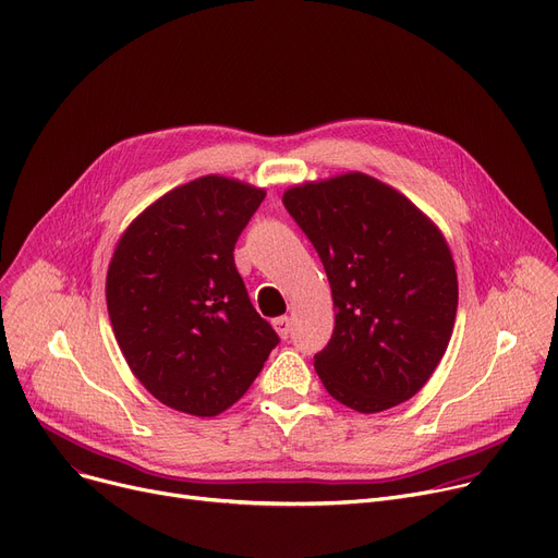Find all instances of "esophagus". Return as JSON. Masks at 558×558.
I'll return each mask as SVG.
<instances>
[{
    "mask_svg": "<svg viewBox=\"0 0 558 558\" xmlns=\"http://www.w3.org/2000/svg\"><path fill=\"white\" fill-rule=\"evenodd\" d=\"M274 328H276V332H278L282 339H287V337L291 335V318H289V316H278V318H274Z\"/></svg>",
    "mask_w": 558,
    "mask_h": 558,
    "instance_id": "1",
    "label": "esophagus"
}]
</instances>
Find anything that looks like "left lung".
<instances>
[{
    "label": "left lung",
    "instance_id": "8db88e82",
    "mask_svg": "<svg viewBox=\"0 0 558 558\" xmlns=\"http://www.w3.org/2000/svg\"><path fill=\"white\" fill-rule=\"evenodd\" d=\"M330 280L335 330L314 355L328 393L362 414L416 396L446 355L457 316L452 253L398 190L353 171L282 196Z\"/></svg>",
    "mask_w": 558,
    "mask_h": 558
}]
</instances>
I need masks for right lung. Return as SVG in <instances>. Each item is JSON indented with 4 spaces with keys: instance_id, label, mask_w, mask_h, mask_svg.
Segmentation results:
<instances>
[{
    "instance_id": "right-lung-1",
    "label": "right lung",
    "mask_w": 558,
    "mask_h": 558,
    "mask_svg": "<svg viewBox=\"0 0 558 558\" xmlns=\"http://www.w3.org/2000/svg\"><path fill=\"white\" fill-rule=\"evenodd\" d=\"M264 196L201 175L151 203L117 242L106 278L114 339L144 389L175 412H226L280 341L232 255Z\"/></svg>"
}]
</instances>
